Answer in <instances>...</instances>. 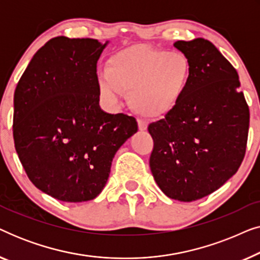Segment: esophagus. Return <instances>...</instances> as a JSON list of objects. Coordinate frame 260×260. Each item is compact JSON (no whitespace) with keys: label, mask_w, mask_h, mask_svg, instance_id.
I'll list each match as a JSON object with an SVG mask.
<instances>
[{"label":"esophagus","mask_w":260,"mask_h":260,"mask_svg":"<svg viewBox=\"0 0 260 260\" xmlns=\"http://www.w3.org/2000/svg\"><path fill=\"white\" fill-rule=\"evenodd\" d=\"M148 129V123L143 122V120H138V130L145 131Z\"/></svg>","instance_id":"34e87169"}]
</instances>
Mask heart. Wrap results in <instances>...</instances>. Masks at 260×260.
<instances>
[{
	"instance_id": "obj_1",
	"label": "heart",
	"mask_w": 260,
	"mask_h": 260,
	"mask_svg": "<svg viewBox=\"0 0 260 260\" xmlns=\"http://www.w3.org/2000/svg\"><path fill=\"white\" fill-rule=\"evenodd\" d=\"M191 65L182 53L145 45L119 51L109 59L98 78V90L109 108L115 109L129 92V104L148 118H162L180 105L188 90Z\"/></svg>"
}]
</instances>
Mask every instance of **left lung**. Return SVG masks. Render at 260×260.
Masks as SVG:
<instances>
[{"label": "left lung", "instance_id": "8db88e82", "mask_svg": "<svg viewBox=\"0 0 260 260\" xmlns=\"http://www.w3.org/2000/svg\"><path fill=\"white\" fill-rule=\"evenodd\" d=\"M191 65L188 90L172 113L151 123L152 176L181 202L205 198L231 179L246 150L250 110L237 71L211 41H177Z\"/></svg>", "mask_w": 260, "mask_h": 260}]
</instances>
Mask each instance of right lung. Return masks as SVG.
Segmentation results:
<instances>
[{
	"label": "right lung",
	"mask_w": 260,
	"mask_h": 260,
	"mask_svg": "<svg viewBox=\"0 0 260 260\" xmlns=\"http://www.w3.org/2000/svg\"><path fill=\"white\" fill-rule=\"evenodd\" d=\"M109 41L53 38L35 53L14 93L13 135L27 176L56 200H93L134 117L99 108L97 61Z\"/></svg>",
	"instance_id": "right-lung-1"
}]
</instances>
